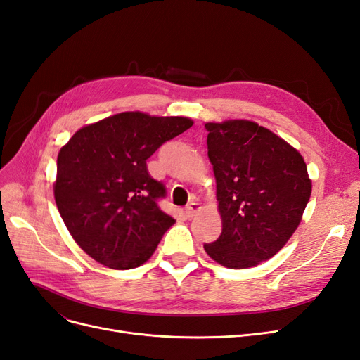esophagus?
<instances>
[{
    "label": "esophagus",
    "mask_w": 360,
    "mask_h": 360,
    "mask_svg": "<svg viewBox=\"0 0 360 360\" xmlns=\"http://www.w3.org/2000/svg\"><path fill=\"white\" fill-rule=\"evenodd\" d=\"M200 210H201V205H200L198 202L192 201V202H189V204L186 205V209H184V213H186L188 217H193Z\"/></svg>",
    "instance_id": "34e87169"
}]
</instances>
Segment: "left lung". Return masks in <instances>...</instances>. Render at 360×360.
I'll list each match as a JSON object with an SVG mask.
<instances>
[{"label":"left lung","mask_w":360,"mask_h":360,"mask_svg":"<svg viewBox=\"0 0 360 360\" xmlns=\"http://www.w3.org/2000/svg\"><path fill=\"white\" fill-rule=\"evenodd\" d=\"M222 233L205 252L248 269L284 248L302 221L312 184L299 151L249 120L205 123Z\"/></svg>","instance_id":"obj_1"}]
</instances>
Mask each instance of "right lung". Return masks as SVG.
<instances>
[{
  "label": "right lung",
  "instance_id": "right-lung-1",
  "mask_svg": "<svg viewBox=\"0 0 360 360\" xmlns=\"http://www.w3.org/2000/svg\"><path fill=\"white\" fill-rule=\"evenodd\" d=\"M192 124L122 112L84 126L60 150L53 197L73 240L97 263L127 270L153 255L176 221L159 209L167 189L151 179L147 159Z\"/></svg>",
  "mask_w": 360,
  "mask_h": 360
}]
</instances>
